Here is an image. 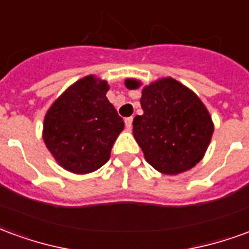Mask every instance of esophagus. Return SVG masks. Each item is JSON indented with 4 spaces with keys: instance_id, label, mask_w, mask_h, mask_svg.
I'll return each mask as SVG.
<instances>
[{
    "instance_id": "obj_1",
    "label": "esophagus",
    "mask_w": 249,
    "mask_h": 249,
    "mask_svg": "<svg viewBox=\"0 0 249 249\" xmlns=\"http://www.w3.org/2000/svg\"><path fill=\"white\" fill-rule=\"evenodd\" d=\"M132 121H133V117H126V119H125V126H126L128 129L132 128Z\"/></svg>"
}]
</instances>
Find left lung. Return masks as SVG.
I'll list each match as a JSON object with an SVG mask.
<instances>
[{
    "label": "left lung",
    "mask_w": 249,
    "mask_h": 249,
    "mask_svg": "<svg viewBox=\"0 0 249 249\" xmlns=\"http://www.w3.org/2000/svg\"><path fill=\"white\" fill-rule=\"evenodd\" d=\"M135 78L128 89L140 88ZM144 113L133 120V136L145 160L156 171L178 175L193 168L208 148L213 123L195 93L175 78H161L142 88Z\"/></svg>",
    "instance_id": "obj_1"
}]
</instances>
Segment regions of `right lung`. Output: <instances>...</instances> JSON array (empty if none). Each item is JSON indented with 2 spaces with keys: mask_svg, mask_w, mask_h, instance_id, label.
<instances>
[{
  "mask_svg": "<svg viewBox=\"0 0 249 249\" xmlns=\"http://www.w3.org/2000/svg\"><path fill=\"white\" fill-rule=\"evenodd\" d=\"M108 82L87 76L53 103L42 137L56 161L69 172L97 171L109 160L124 121L107 98Z\"/></svg>",
  "mask_w": 249,
  "mask_h": 249,
  "instance_id": "add662e5",
  "label": "right lung"
}]
</instances>
